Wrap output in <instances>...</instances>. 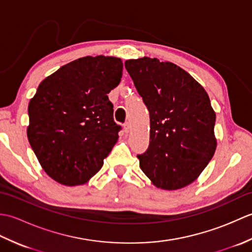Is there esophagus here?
I'll list each match as a JSON object with an SVG mask.
<instances>
[{"label": "esophagus", "instance_id": "34e87169", "mask_svg": "<svg viewBox=\"0 0 252 252\" xmlns=\"http://www.w3.org/2000/svg\"><path fill=\"white\" fill-rule=\"evenodd\" d=\"M123 129H125L126 133H129V131H130V123L129 122H126L125 126H123Z\"/></svg>", "mask_w": 252, "mask_h": 252}]
</instances>
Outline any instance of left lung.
Listing matches in <instances>:
<instances>
[{
  "mask_svg": "<svg viewBox=\"0 0 252 252\" xmlns=\"http://www.w3.org/2000/svg\"><path fill=\"white\" fill-rule=\"evenodd\" d=\"M125 66L151 119L148 149L137 155L140 167L158 189H183L200 175L216 152L210 98L175 63L142 57L127 60Z\"/></svg>",
  "mask_w": 252,
  "mask_h": 252,
  "instance_id": "left-lung-1",
  "label": "left lung"
}]
</instances>
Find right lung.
Segmentation results:
<instances>
[{
  "instance_id": "1",
  "label": "right lung",
  "mask_w": 252,
  "mask_h": 252,
  "mask_svg": "<svg viewBox=\"0 0 252 252\" xmlns=\"http://www.w3.org/2000/svg\"><path fill=\"white\" fill-rule=\"evenodd\" d=\"M123 63L85 56L61 67L39 85L28 106L27 135L41 167L60 184H85L118 141L108 94L121 81Z\"/></svg>"
}]
</instances>
